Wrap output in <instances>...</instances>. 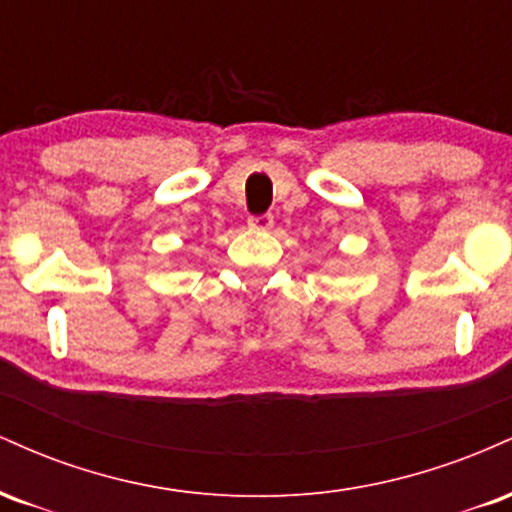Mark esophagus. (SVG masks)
I'll return each mask as SVG.
<instances>
[{
	"label": "esophagus",
	"instance_id": "1",
	"mask_svg": "<svg viewBox=\"0 0 512 512\" xmlns=\"http://www.w3.org/2000/svg\"><path fill=\"white\" fill-rule=\"evenodd\" d=\"M248 226L255 228V231H269L274 226V216L272 214H260V216H250Z\"/></svg>",
	"mask_w": 512,
	"mask_h": 512
}]
</instances>
